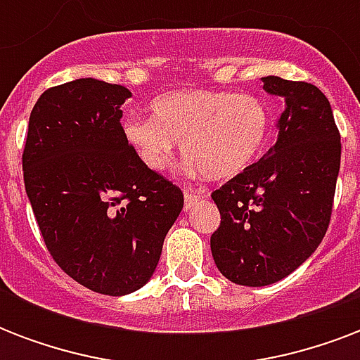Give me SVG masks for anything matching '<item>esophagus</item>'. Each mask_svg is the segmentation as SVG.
I'll return each instance as SVG.
<instances>
[{"mask_svg":"<svg viewBox=\"0 0 360 360\" xmlns=\"http://www.w3.org/2000/svg\"><path fill=\"white\" fill-rule=\"evenodd\" d=\"M207 194L203 191H196V188H186L185 191V209H192L198 202L205 200Z\"/></svg>","mask_w":360,"mask_h":360,"instance_id":"34e87169","label":"esophagus"}]
</instances>
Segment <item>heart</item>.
<instances>
[{
  "label": "heart",
  "instance_id": "b5f03b06",
  "mask_svg": "<svg viewBox=\"0 0 360 360\" xmlns=\"http://www.w3.org/2000/svg\"><path fill=\"white\" fill-rule=\"evenodd\" d=\"M151 117H127L124 140L151 172H164L181 141L188 168L213 181H228L262 157L273 117L254 95L228 91L166 93L151 104Z\"/></svg>",
  "mask_w": 360,
  "mask_h": 360
}]
</instances>
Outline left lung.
Wrapping results in <instances>:
<instances>
[{"label":"left lung","mask_w":360,"mask_h":360,"mask_svg":"<svg viewBox=\"0 0 360 360\" xmlns=\"http://www.w3.org/2000/svg\"><path fill=\"white\" fill-rule=\"evenodd\" d=\"M263 89L284 98L278 140L211 194L220 211L214 263L228 280L252 288L293 273L323 240L342 155L335 115L318 87L267 76Z\"/></svg>","instance_id":"left-lung-1"}]
</instances>
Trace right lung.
Here are the masks:
<instances>
[{"label":"right lung","mask_w":360,"mask_h":360,"mask_svg":"<svg viewBox=\"0 0 360 360\" xmlns=\"http://www.w3.org/2000/svg\"><path fill=\"white\" fill-rule=\"evenodd\" d=\"M124 86L80 78L42 93L31 110L22 168L50 256L87 290L120 297L157 269L183 192L127 143Z\"/></svg>","instance_id":"obj_1"}]
</instances>
